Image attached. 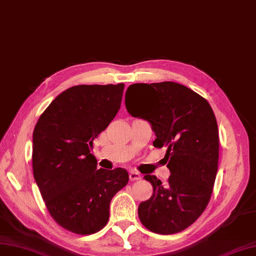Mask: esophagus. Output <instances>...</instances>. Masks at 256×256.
I'll list each match as a JSON object with an SVG mask.
<instances>
[{"label": "esophagus", "instance_id": "34e87169", "mask_svg": "<svg viewBox=\"0 0 256 256\" xmlns=\"http://www.w3.org/2000/svg\"><path fill=\"white\" fill-rule=\"evenodd\" d=\"M142 179V174L138 172H135V170H132L130 172V181H135V180H140Z\"/></svg>", "mask_w": 256, "mask_h": 256}]
</instances>
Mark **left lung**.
<instances>
[{
	"mask_svg": "<svg viewBox=\"0 0 256 256\" xmlns=\"http://www.w3.org/2000/svg\"><path fill=\"white\" fill-rule=\"evenodd\" d=\"M133 116L151 123L153 146L166 148L170 176L166 184L156 176L150 198L140 202L138 216L146 228L170 235L188 228L206 209L214 191L218 162V130L206 98L172 82L134 84L126 94Z\"/></svg>",
	"mask_w": 256,
	"mask_h": 256,
	"instance_id": "obj_1",
	"label": "left lung"
}]
</instances>
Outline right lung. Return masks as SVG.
Here are the masks:
<instances>
[{"instance_id":"obj_1","label":"right lung","mask_w":256,"mask_h":256,"mask_svg":"<svg viewBox=\"0 0 256 256\" xmlns=\"http://www.w3.org/2000/svg\"><path fill=\"white\" fill-rule=\"evenodd\" d=\"M124 84H80L58 96L33 132L36 184L54 220L77 235H91L107 224L109 206L126 186V170H98L93 140L118 114Z\"/></svg>"}]
</instances>
